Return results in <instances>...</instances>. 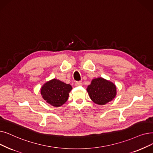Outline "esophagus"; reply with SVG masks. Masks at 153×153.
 <instances>
[{
  "label": "esophagus",
  "mask_w": 153,
  "mask_h": 153,
  "mask_svg": "<svg viewBox=\"0 0 153 153\" xmlns=\"http://www.w3.org/2000/svg\"><path fill=\"white\" fill-rule=\"evenodd\" d=\"M81 85H82V82L81 81H77L75 83V85L76 86H80Z\"/></svg>",
  "instance_id": "esophagus-1"
}]
</instances>
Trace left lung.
<instances>
[{"instance_id": "8db88e82", "label": "left lung", "mask_w": 153, "mask_h": 153, "mask_svg": "<svg viewBox=\"0 0 153 153\" xmlns=\"http://www.w3.org/2000/svg\"><path fill=\"white\" fill-rule=\"evenodd\" d=\"M87 91L91 100L94 103L104 105L115 97L116 87L112 82L102 77H99L91 81Z\"/></svg>"}]
</instances>
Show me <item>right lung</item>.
Returning a JSON list of instances; mask_svg holds the SVG:
<instances>
[{"label": "right lung", "mask_w": 153, "mask_h": 153, "mask_svg": "<svg viewBox=\"0 0 153 153\" xmlns=\"http://www.w3.org/2000/svg\"><path fill=\"white\" fill-rule=\"evenodd\" d=\"M72 89L70 84L54 79L42 86L41 93L46 102L54 107H59L68 101Z\"/></svg>", "instance_id": "obj_1"}]
</instances>
